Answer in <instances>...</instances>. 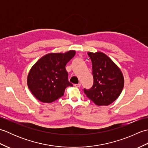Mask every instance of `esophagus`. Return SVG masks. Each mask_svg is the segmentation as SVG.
<instances>
[{"instance_id":"1","label":"esophagus","mask_w":148,"mask_h":148,"mask_svg":"<svg viewBox=\"0 0 148 148\" xmlns=\"http://www.w3.org/2000/svg\"><path fill=\"white\" fill-rule=\"evenodd\" d=\"M74 86H75V87H77V88H79V87L81 86V83L75 84H74Z\"/></svg>"}]
</instances>
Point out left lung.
<instances>
[{"mask_svg":"<svg viewBox=\"0 0 148 148\" xmlns=\"http://www.w3.org/2000/svg\"><path fill=\"white\" fill-rule=\"evenodd\" d=\"M92 63L93 84L84 89L88 98L97 106H108L118 98L124 86L120 69L109 56L102 52L88 53Z\"/></svg>","mask_w":148,"mask_h":148,"instance_id":"1","label":"left lung"}]
</instances>
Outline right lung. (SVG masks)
Here are the masks:
<instances>
[{
  "label": "right lung",
  "mask_w": 148,
  "mask_h": 148,
  "mask_svg": "<svg viewBox=\"0 0 148 148\" xmlns=\"http://www.w3.org/2000/svg\"><path fill=\"white\" fill-rule=\"evenodd\" d=\"M75 54L74 50L48 53L32 66L27 76V85L37 100L53 102L64 95L66 88L72 86L68 80L65 65Z\"/></svg>",
  "instance_id": "1"
}]
</instances>
